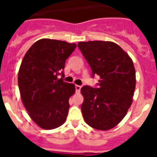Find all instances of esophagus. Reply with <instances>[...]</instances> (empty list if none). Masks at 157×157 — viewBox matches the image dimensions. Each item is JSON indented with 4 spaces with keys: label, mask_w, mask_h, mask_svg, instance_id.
I'll list each match as a JSON object with an SVG mask.
<instances>
[{
    "label": "esophagus",
    "mask_w": 157,
    "mask_h": 157,
    "mask_svg": "<svg viewBox=\"0 0 157 157\" xmlns=\"http://www.w3.org/2000/svg\"><path fill=\"white\" fill-rule=\"evenodd\" d=\"M75 90H76V93H79L80 92V90H81V86L78 85H76L75 86Z\"/></svg>",
    "instance_id": "1"
}]
</instances>
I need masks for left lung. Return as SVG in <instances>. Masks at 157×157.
I'll return each instance as SVG.
<instances>
[{"mask_svg":"<svg viewBox=\"0 0 157 157\" xmlns=\"http://www.w3.org/2000/svg\"><path fill=\"white\" fill-rule=\"evenodd\" d=\"M78 46L93 76H100L99 88L85 86L81 89L84 120L96 130H110L122 121L132 104L136 86L133 60L112 41H85Z\"/></svg>","mask_w":157,"mask_h":157,"instance_id":"obj_1","label":"left lung"}]
</instances>
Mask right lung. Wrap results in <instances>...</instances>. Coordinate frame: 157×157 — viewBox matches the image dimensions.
I'll return each mask as SVG.
<instances>
[{
  "instance_id": "obj_1",
  "label": "right lung",
  "mask_w": 157,
  "mask_h": 157,
  "mask_svg": "<svg viewBox=\"0 0 157 157\" xmlns=\"http://www.w3.org/2000/svg\"><path fill=\"white\" fill-rule=\"evenodd\" d=\"M76 44L43 38L28 49L22 60L18 85L22 102L32 120L41 128L63 125L69 110V98L75 92L73 83L63 82L66 59Z\"/></svg>"
}]
</instances>
